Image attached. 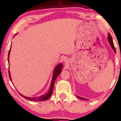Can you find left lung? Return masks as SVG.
Listing matches in <instances>:
<instances>
[{"label": "left lung", "instance_id": "8db88e82", "mask_svg": "<svg viewBox=\"0 0 121 121\" xmlns=\"http://www.w3.org/2000/svg\"><path fill=\"white\" fill-rule=\"evenodd\" d=\"M107 39H108V42H109V44H110V46L112 47V50H114V52L116 53V50H115V48L114 45L113 41H112V36H111V35H110V34H108ZM76 95V97H77V98H78L79 99H81V100H89V99H85V98H82V97H79V96H78L77 95Z\"/></svg>", "mask_w": 121, "mask_h": 121}]
</instances>
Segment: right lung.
<instances>
[{
    "mask_svg": "<svg viewBox=\"0 0 121 121\" xmlns=\"http://www.w3.org/2000/svg\"><path fill=\"white\" fill-rule=\"evenodd\" d=\"M11 47L10 48V50L9 51V55H8V61H9V54H10V52H11ZM63 68L62 66V63H59L58 65H57L55 67L54 71H53V76H52V79L51 81V85H50V88L48 90V93H46L45 94H44V95H40L39 97H33V98H29V97H25V96L23 95H21V93H19L20 95L22 96V97H24V98H26V99L29 100L30 101H44V100H46L47 99H48V98H50L51 97V95H52V92H53V87H54V83H55V81L56 78V77L58 76L61 73L62 71V69ZM9 78L11 81H12V79H11V73H10V71L9 70Z\"/></svg>",
    "mask_w": 121,
    "mask_h": 121,
    "instance_id": "right-lung-1",
    "label": "right lung"
}]
</instances>
